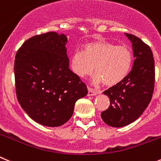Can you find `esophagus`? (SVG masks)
<instances>
[{"label":"esophagus","mask_w":161,"mask_h":161,"mask_svg":"<svg viewBox=\"0 0 161 161\" xmlns=\"http://www.w3.org/2000/svg\"><path fill=\"white\" fill-rule=\"evenodd\" d=\"M96 94H97V92H96L94 89H92V88H88V96H96Z\"/></svg>","instance_id":"1"}]
</instances>
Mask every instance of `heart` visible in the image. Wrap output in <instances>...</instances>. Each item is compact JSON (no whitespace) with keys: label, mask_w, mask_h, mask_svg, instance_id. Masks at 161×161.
Here are the masks:
<instances>
[{"label":"heart","mask_w":161,"mask_h":161,"mask_svg":"<svg viewBox=\"0 0 161 161\" xmlns=\"http://www.w3.org/2000/svg\"><path fill=\"white\" fill-rule=\"evenodd\" d=\"M133 54L126 46H117L107 41H95L84 46V50L75 51L71 57V69L80 78L94 72L96 84L112 87L122 82L129 74Z\"/></svg>","instance_id":"b5f03b06"}]
</instances>
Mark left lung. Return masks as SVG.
<instances>
[{
	"label": "left lung",
	"mask_w": 161,
	"mask_h": 161,
	"mask_svg": "<svg viewBox=\"0 0 161 161\" xmlns=\"http://www.w3.org/2000/svg\"><path fill=\"white\" fill-rule=\"evenodd\" d=\"M132 43L134 62L126 77L103 92L110 98V106L101 113L107 125L122 127L137 120L152 99L155 82V65L150 47L142 39L125 33Z\"/></svg>",
	"instance_id": "left-lung-1"
}]
</instances>
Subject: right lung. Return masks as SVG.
Here are the masks:
<instances>
[{
  "label": "right lung",
  "mask_w": 161,
  "mask_h": 161,
  "mask_svg": "<svg viewBox=\"0 0 161 161\" xmlns=\"http://www.w3.org/2000/svg\"><path fill=\"white\" fill-rule=\"evenodd\" d=\"M64 34L50 31L24 42L14 64L19 103L35 122L45 126L64 125L87 87L69 69Z\"/></svg>",
  "instance_id": "add662e5"
}]
</instances>
